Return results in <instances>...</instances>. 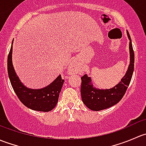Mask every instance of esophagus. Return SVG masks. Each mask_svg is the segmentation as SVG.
Instances as JSON below:
<instances>
[{
	"mask_svg": "<svg viewBox=\"0 0 146 146\" xmlns=\"http://www.w3.org/2000/svg\"><path fill=\"white\" fill-rule=\"evenodd\" d=\"M69 68H70L69 70L73 73H76L78 72V67L77 64L76 63H73Z\"/></svg>",
	"mask_w": 146,
	"mask_h": 146,
	"instance_id": "1",
	"label": "esophagus"
}]
</instances>
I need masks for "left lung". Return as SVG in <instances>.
<instances>
[{
    "label": "left lung",
    "instance_id": "8db88e82",
    "mask_svg": "<svg viewBox=\"0 0 146 146\" xmlns=\"http://www.w3.org/2000/svg\"><path fill=\"white\" fill-rule=\"evenodd\" d=\"M128 36L130 40V64L124 77L121 82L114 88L109 90H98L93 88L91 83L90 77L84 75L81 77V92L82 100L87 107L93 111H100L111 107L117 104L123 95L130 84L134 69V52L132 46L131 39L127 32Z\"/></svg>",
    "mask_w": 146,
    "mask_h": 146
}]
</instances>
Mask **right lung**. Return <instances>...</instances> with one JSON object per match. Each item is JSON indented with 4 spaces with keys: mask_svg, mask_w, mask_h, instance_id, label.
<instances>
[{
    "mask_svg": "<svg viewBox=\"0 0 146 146\" xmlns=\"http://www.w3.org/2000/svg\"><path fill=\"white\" fill-rule=\"evenodd\" d=\"M13 43L8 56V73L12 87L16 95L24 105L31 110L49 111L56 105L64 80L60 75L54 82L46 88L33 90L25 86L15 72L12 62Z\"/></svg>",
    "mask_w": 146,
    "mask_h": 146,
    "instance_id": "add662e5",
    "label": "right lung"
}]
</instances>
